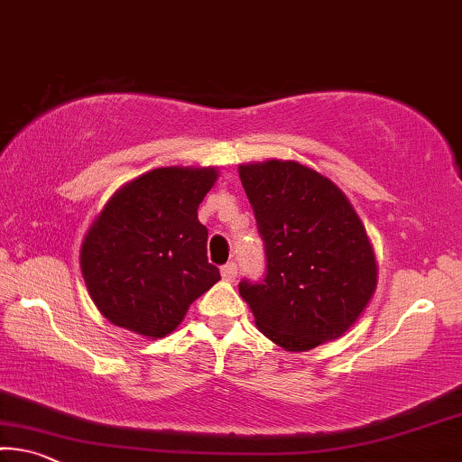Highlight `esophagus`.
<instances>
[{"mask_svg": "<svg viewBox=\"0 0 462 462\" xmlns=\"http://www.w3.org/2000/svg\"><path fill=\"white\" fill-rule=\"evenodd\" d=\"M236 275H238V265L234 261H230V263H226V265L222 267V277L226 282H234L236 280Z\"/></svg>", "mask_w": 462, "mask_h": 462, "instance_id": "1", "label": "esophagus"}]
</instances>
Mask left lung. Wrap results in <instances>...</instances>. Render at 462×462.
<instances>
[{
	"instance_id": "8db88e82",
	"label": "left lung",
	"mask_w": 462,
	"mask_h": 462,
	"mask_svg": "<svg viewBox=\"0 0 462 462\" xmlns=\"http://www.w3.org/2000/svg\"><path fill=\"white\" fill-rule=\"evenodd\" d=\"M238 172L265 246V275L238 283L259 331L288 351L341 337L376 290L374 253L351 203L298 162Z\"/></svg>"
}]
</instances>
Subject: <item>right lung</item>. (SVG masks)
Wrapping results in <instances>:
<instances>
[{
  "label": "right lung",
  "instance_id": "add662e5",
  "mask_svg": "<svg viewBox=\"0 0 462 462\" xmlns=\"http://www.w3.org/2000/svg\"><path fill=\"white\" fill-rule=\"evenodd\" d=\"M216 179L214 168H156L102 209L84 238L82 273L113 325L164 337L219 280L208 261V228L197 219Z\"/></svg>",
  "mask_w": 462,
  "mask_h": 462
}]
</instances>
